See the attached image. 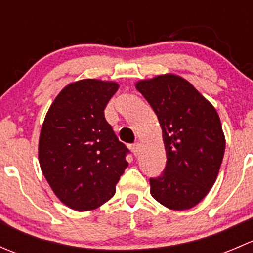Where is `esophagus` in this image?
<instances>
[{
  "instance_id": "1",
  "label": "esophagus",
  "mask_w": 253,
  "mask_h": 253,
  "mask_svg": "<svg viewBox=\"0 0 253 253\" xmlns=\"http://www.w3.org/2000/svg\"><path fill=\"white\" fill-rule=\"evenodd\" d=\"M131 150L134 154V157H137L139 154V150H141V144L139 143H134V144L131 145Z\"/></svg>"
}]
</instances>
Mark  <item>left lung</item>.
Instances as JSON below:
<instances>
[{
  "label": "left lung",
  "instance_id": "1",
  "mask_svg": "<svg viewBox=\"0 0 253 253\" xmlns=\"http://www.w3.org/2000/svg\"><path fill=\"white\" fill-rule=\"evenodd\" d=\"M136 88L157 114L167 152L164 171L149 178L150 193L167 208H192L213 187L223 162L225 137L218 112L178 76H157Z\"/></svg>",
  "mask_w": 253,
  "mask_h": 253
}]
</instances>
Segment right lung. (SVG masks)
Listing matches in <instances>:
<instances>
[{
  "instance_id": "add662e5",
  "label": "right lung",
  "mask_w": 253,
  "mask_h": 253,
  "mask_svg": "<svg viewBox=\"0 0 253 253\" xmlns=\"http://www.w3.org/2000/svg\"><path fill=\"white\" fill-rule=\"evenodd\" d=\"M119 89L115 82L68 84L51 104L39 138V163L58 200L75 211L95 209L115 195L128 167L104 110Z\"/></svg>"
}]
</instances>
